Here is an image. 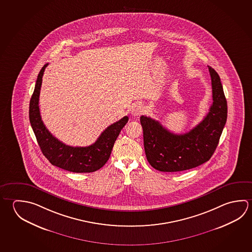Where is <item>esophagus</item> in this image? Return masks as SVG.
<instances>
[{
	"label": "esophagus",
	"instance_id": "obj_1",
	"mask_svg": "<svg viewBox=\"0 0 252 252\" xmlns=\"http://www.w3.org/2000/svg\"><path fill=\"white\" fill-rule=\"evenodd\" d=\"M143 111H144V108L142 107V105L140 104V103H135V104H133L132 106L131 114L132 116H134V117H137V116H140L141 114H142Z\"/></svg>",
	"mask_w": 252,
	"mask_h": 252
}]
</instances>
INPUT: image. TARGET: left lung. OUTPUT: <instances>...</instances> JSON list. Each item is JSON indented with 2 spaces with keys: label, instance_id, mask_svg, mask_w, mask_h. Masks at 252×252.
Returning a JSON list of instances; mask_svg holds the SVG:
<instances>
[{
  "label": "left lung",
  "instance_id": "1",
  "mask_svg": "<svg viewBox=\"0 0 252 252\" xmlns=\"http://www.w3.org/2000/svg\"><path fill=\"white\" fill-rule=\"evenodd\" d=\"M212 87V104L207 115L195 127L176 134L158 121L141 116L146 157L160 172H181L196 167L212 158L227 118V103L217 71L208 66Z\"/></svg>",
  "mask_w": 252,
  "mask_h": 252
}]
</instances>
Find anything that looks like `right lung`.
<instances>
[{
    "mask_svg": "<svg viewBox=\"0 0 252 252\" xmlns=\"http://www.w3.org/2000/svg\"><path fill=\"white\" fill-rule=\"evenodd\" d=\"M46 63L41 68L36 80L34 91L29 106V119L40 150L55 166L72 172H93L102 168L110 158L111 150L120 131L127 123L128 117L111 125L103 131L96 141L88 147L65 145L54 137L43 124L39 109V97L42 76Z\"/></svg>",
    "mask_w": 252,
    "mask_h": 252,
    "instance_id": "1",
    "label": "right lung"
}]
</instances>
